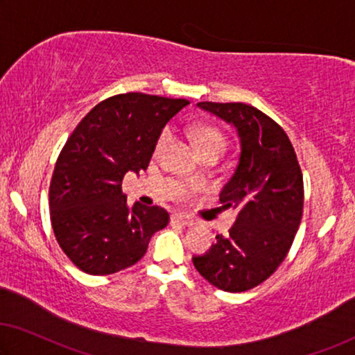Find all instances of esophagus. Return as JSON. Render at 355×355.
I'll use <instances>...</instances> for the list:
<instances>
[{
	"mask_svg": "<svg viewBox=\"0 0 355 355\" xmlns=\"http://www.w3.org/2000/svg\"><path fill=\"white\" fill-rule=\"evenodd\" d=\"M172 223H178L182 226H187V228H191V226H194L196 223H198V221L191 218V216H188V215L175 214V215H172Z\"/></svg>",
	"mask_w": 355,
	"mask_h": 355,
	"instance_id": "34e87169",
	"label": "esophagus"
}]
</instances>
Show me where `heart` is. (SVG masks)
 <instances>
[{"mask_svg":"<svg viewBox=\"0 0 355 355\" xmlns=\"http://www.w3.org/2000/svg\"><path fill=\"white\" fill-rule=\"evenodd\" d=\"M194 139H196V144H198L199 151L209 150V148H216V150L223 153V150L226 148L225 135L221 134L220 130L214 129V127L202 125V127H198V129H194ZM168 140H171V130L166 129L156 141V151L161 153L168 144Z\"/></svg>","mask_w":355,"mask_h":355,"instance_id":"obj_1","label":"heart"}]
</instances>
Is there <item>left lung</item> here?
I'll use <instances>...</instances> for the list:
<instances>
[{
  "instance_id": "obj_1",
  "label": "left lung",
  "mask_w": 355,
  "mask_h": 355,
  "mask_svg": "<svg viewBox=\"0 0 355 355\" xmlns=\"http://www.w3.org/2000/svg\"><path fill=\"white\" fill-rule=\"evenodd\" d=\"M198 107L236 129L241 153L220 193L237 218L230 234H216L198 272L214 287L237 293L257 287L276 271L292 247L303 215V177L282 127L245 103L200 102Z\"/></svg>"
}]
</instances>
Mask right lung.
<instances>
[{
	"label": "right lung",
	"mask_w": 355,
	"mask_h": 355,
	"mask_svg": "<svg viewBox=\"0 0 355 355\" xmlns=\"http://www.w3.org/2000/svg\"><path fill=\"white\" fill-rule=\"evenodd\" d=\"M189 105L184 98L129 92L89 111L57 159L49 188L55 239L67 257L92 276L132 266L151 236L166 228L164 209L127 205L121 183L146 171L166 124Z\"/></svg>",
	"instance_id": "obj_1"
}]
</instances>
